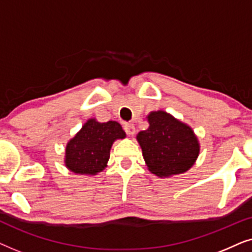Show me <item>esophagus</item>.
I'll return each instance as SVG.
<instances>
[{
  "mask_svg": "<svg viewBox=\"0 0 252 252\" xmlns=\"http://www.w3.org/2000/svg\"><path fill=\"white\" fill-rule=\"evenodd\" d=\"M124 129H125V132L128 134V135H134L135 134V127H134L133 124L130 123H127L124 125Z\"/></svg>",
  "mask_w": 252,
  "mask_h": 252,
  "instance_id": "obj_1",
  "label": "esophagus"
}]
</instances>
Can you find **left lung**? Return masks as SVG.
Segmentation results:
<instances>
[{"mask_svg": "<svg viewBox=\"0 0 252 252\" xmlns=\"http://www.w3.org/2000/svg\"><path fill=\"white\" fill-rule=\"evenodd\" d=\"M147 118L149 127L136 139L149 171L159 178L188 171L199 155L194 130L165 111H153Z\"/></svg>", "mask_w": 252, "mask_h": 252, "instance_id": "obj_1", "label": "left lung"}]
</instances>
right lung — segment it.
Returning a JSON list of instances; mask_svg holds the SVG:
<instances>
[{
    "label": "right lung",
    "mask_w": 252,
    "mask_h": 252,
    "mask_svg": "<svg viewBox=\"0 0 252 252\" xmlns=\"http://www.w3.org/2000/svg\"><path fill=\"white\" fill-rule=\"evenodd\" d=\"M125 136L119 123L88 119L66 144L65 166L77 174H97L106 167L112 143Z\"/></svg>",
    "instance_id": "right-lung-1"
}]
</instances>
